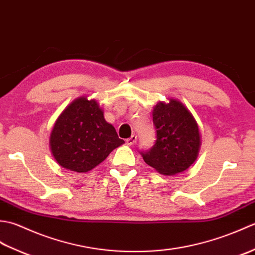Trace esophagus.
<instances>
[{"label": "esophagus", "instance_id": "obj_1", "mask_svg": "<svg viewBox=\"0 0 255 255\" xmlns=\"http://www.w3.org/2000/svg\"><path fill=\"white\" fill-rule=\"evenodd\" d=\"M136 141H137V136H136V134H132L130 138L126 139V143L129 144V145L134 144V143H136Z\"/></svg>", "mask_w": 255, "mask_h": 255}]
</instances>
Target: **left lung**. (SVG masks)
I'll list each match as a JSON object with an SVG mask.
<instances>
[{
  "label": "left lung",
  "mask_w": 255,
  "mask_h": 255,
  "mask_svg": "<svg viewBox=\"0 0 255 255\" xmlns=\"http://www.w3.org/2000/svg\"><path fill=\"white\" fill-rule=\"evenodd\" d=\"M156 140L149 150L140 151L145 163L160 174L175 175L197 159L200 148L198 125L180 101L159 102L153 107Z\"/></svg>",
  "instance_id": "8db88e82"
}]
</instances>
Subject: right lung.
<instances>
[{"instance_id":"1","label":"right lung","mask_w":255,"mask_h":255,"mask_svg":"<svg viewBox=\"0 0 255 255\" xmlns=\"http://www.w3.org/2000/svg\"><path fill=\"white\" fill-rule=\"evenodd\" d=\"M125 141L95 100H74L58 117L50 134V150L63 169L85 173L104 161Z\"/></svg>"}]
</instances>
